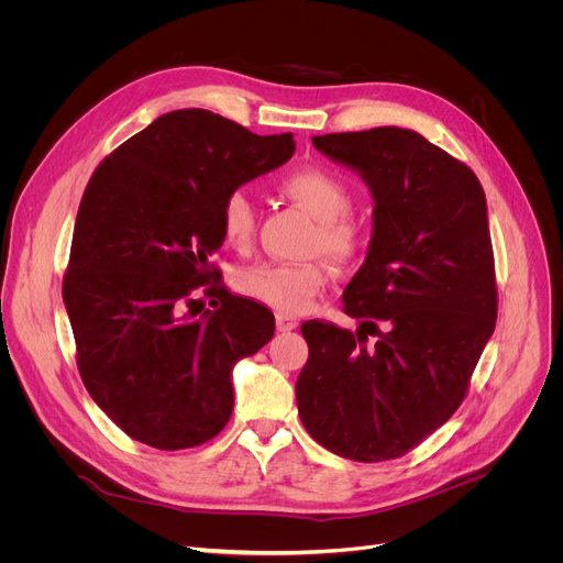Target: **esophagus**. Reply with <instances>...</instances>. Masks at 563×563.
<instances>
[{
    "instance_id": "34e87169",
    "label": "esophagus",
    "mask_w": 563,
    "mask_h": 563,
    "mask_svg": "<svg viewBox=\"0 0 563 563\" xmlns=\"http://www.w3.org/2000/svg\"><path fill=\"white\" fill-rule=\"evenodd\" d=\"M276 327H278V331L287 333V331L297 329L299 321H297V317H291V314H287V312H278V314H276Z\"/></svg>"
}]
</instances>
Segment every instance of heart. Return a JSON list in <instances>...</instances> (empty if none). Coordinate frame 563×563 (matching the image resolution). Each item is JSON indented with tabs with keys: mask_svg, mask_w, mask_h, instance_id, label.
Instances as JSON below:
<instances>
[{
	"mask_svg": "<svg viewBox=\"0 0 563 563\" xmlns=\"http://www.w3.org/2000/svg\"><path fill=\"white\" fill-rule=\"evenodd\" d=\"M278 189L287 198L306 207L319 221L314 244L323 253H329L335 260H349L358 253L363 244V232L356 221L346 217L351 194L335 173L319 166L294 168L280 177ZM219 223L228 246L240 251L251 246L257 225V212L242 189H234L223 198ZM327 280V269L317 262H262L240 274V289L276 310L301 312L312 303Z\"/></svg>",
	"mask_w": 563,
	"mask_h": 563,
	"instance_id": "heart-1",
	"label": "heart"
}]
</instances>
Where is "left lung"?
<instances>
[{"instance_id": "1", "label": "left lung", "mask_w": 563, "mask_h": 563, "mask_svg": "<svg viewBox=\"0 0 563 563\" xmlns=\"http://www.w3.org/2000/svg\"><path fill=\"white\" fill-rule=\"evenodd\" d=\"M312 145L363 177L374 212L365 262L342 297L358 331L301 327L310 356L299 416L338 456L390 461L454 416L495 331L486 196L475 173L412 130L323 134Z\"/></svg>"}]
</instances>
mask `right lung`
Instances as JSON below:
<instances>
[{"instance_id":"obj_1","label":"right lung","mask_w":563,"mask_h":563,"mask_svg":"<svg viewBox=\"0 0 563 563\" xmlns=\"http://www.w3.org/2000/svg\"><path fill=\"white\" fill-rule=\"evenodd\" d=\"M291 134L257 136L207 109L159 115L96 168L73 232L64 303L93 401L157 450L212 440L232 416V367L274 338V312L234 297L210 255L223 198L283 166ZM210 284L214 311L195 310Z\"/></svg>"}]
</instances>
